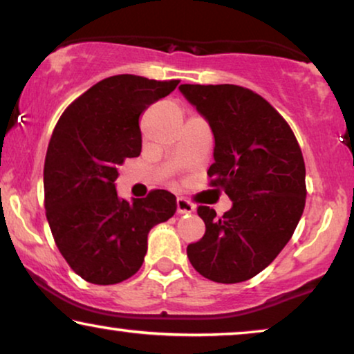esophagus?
Wrapping results in <instances>:
<instances>
[{
	"label": "esophagus",
	"instance_id": "esophagus-1",
	"mask_svg": "<svg viewBox=\"0 0 354 354\" xmlns=\"http://www.w3.org/2000/svg\"><path fill=\"white\" fill-rule=\"evenodd\" d=\"M176 210L178 214L185 215V214H192V212L196 210L194 204H191L189 201L185 199V197H178L176 199Z\"/></svg>",
	"mask_w": 354,
	"mask_h": 354
}]
</instances>
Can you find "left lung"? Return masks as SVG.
<instances>
[{
	"label": "left lung",
	"instance_id": "obj_1",
	"mask_svg": "<svg viewBox=\"0 0 354 354\" xmlns=\"http://www.w3.org/2000/svg\"><path fill=\"white\" fill-rule=\"evenodd\" d=\"M180 92L214 133L212 186L233 202L223 216L207 205L205 223L187 257L202 277L239 283L256 277L293 236L306 204V168L293 131L266 98L249 88L183 84Z\"/></svg>",
	"mask_w": 354,
	"mask_h": 354
}]
</instances>
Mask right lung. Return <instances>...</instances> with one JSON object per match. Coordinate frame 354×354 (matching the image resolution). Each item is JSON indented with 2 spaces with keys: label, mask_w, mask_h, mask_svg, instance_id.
Returning <instances> with one entry per match:
<instances>
[{
  "label": "right lung",
  "mask_w": 354,
  "mask_h": 354,
  "mask_svg": "<svg viewBox=\"0 0 354 354\" xmlns=\"http://www.w3.org/2000/svg\"><path fill=\"white\" fill-rule=\"evenodd\" d=\"M178 84L111 75L75 98L51 134L44 168L46 220L66 262L91 283L133 277L150 230L176 212L171 192L158 189L128 202L115 181L118 167L140 155V115Z\"/></svg>",
  "instance_id": "right-lung-1"
}]
</instances>
